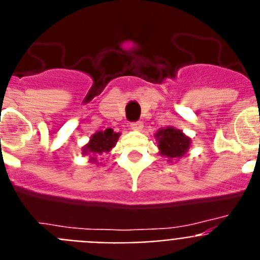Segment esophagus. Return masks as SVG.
Instances as JSON below:
<instances>
[{
	"instance_id": "obj_1",
	"label": "esophagus",
	"mask_w": 260,
	"mask_h": 260,
	"mask_svg": "<svg viewBox=\"0 0 260 260\" xmlns=\"http://www.w3.org/2000/svg\"><path fill=\"white\" fill-rule=\"evenodd\" d=\"M131 128L135 131H141L143 129V121H134V123H131Z\"/></svg>"
}]
</instances>
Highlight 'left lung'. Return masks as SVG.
I'll return each instance as SVG.
<instances>
[{"label": "left lung", "instance_id": "obj_1", "mask_svg": "<svg viewBox=\"0 0 260 260\" xmlns=\"http://www.w3.org/2000/svg\"><path fill=\"white\" fill-rule=\"evenodd\" d=\"M156 139L158 140V149L161 154L168 157L169 161L184 156L190 145V139L185 136L181 131L174 129L172 126L158 131Z\"/></svg>", "mask_w": 260, "mask_h": 260}]
</instances>
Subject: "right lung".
<instances>
[{"label": "right lung", "mask_w": 260, "mask_h": 260, "mask_svg": "<svg viewBox=\"0 0 260 260\" xmlns=\"http://www.w3.org/2000/svg\"><path fill=\"white\" fill-rule=\"evenodd\" d=\"M119 136L120 135L116 134V132H113V129H111V128L96 132V134L91 137L89 143L83 148V153H91L92 156H98V154H102L104 152H110L116 145L117 140H119ZM95 160L96 158L92 157V161Z\"/></svg>", "instance_id": "obj_1"}]
</instances>
